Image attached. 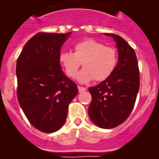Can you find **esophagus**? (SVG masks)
Segmentation results:
<instances>
[{"label":"esophagus","instance_id":"obj_1","mask_svg":"<svg viewBox=\"0 0 159 159\" xmlns=\"http://www.w3.org/2000/svg\"><path fill=\"white\" fill-rule=\"evenodd\" d=\"M78 89H79V92H80V93H81V92L85 91L86 88H84V87H82V86H78Z\"/></svg>","mask_w":159,"mask_h":159}]
</instances>
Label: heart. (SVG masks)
Returning <instances> with one entry per match:
<instances>
[{"label":"heart","instance_id":"obj_1","mask_svg":"<svg viewBox=\"0 0 159 159\" xmlns=\"http://www.w3.org/2000/svg\"><path fill=\"white\" fill-rule=\"evenodd\" d=\"M59 61L70 78L76 75L82 63L84 69L76 76L77 80L80 83H88L94 79L99 82L105 80L113 74L118 62V55L114 48L105 46L97 40L87 39L76 43L74 53H60Z\"/></svg>","mask_w":159,"mask_h":159}]
</instances>
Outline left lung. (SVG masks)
<instances>
[{
  "instance_id": "left-lung-1",
  "label": "left lung",
  "mask_w": 159,
  "mask_h": 159,
  "mask_svg": "<svg viewBox=\"0 0 159 159\" xmlns=\"http://www.w3.org/2000/svg\"><path fill=\"white\" fill-rule=\"evenodd\" d=\"M119 60L111 75L98 85L89 87L92 100L88 113L91 121L102 129H113L131 114L139 89V70L134 50L114 34Z\"/></svg>"
}]
</instances>
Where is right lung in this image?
Wrapping results in <instances>:
<instances>
[{"label": "right lung", "instance_id": "right-lung-1", "mask_svg": "<svg viewBox=\"0 0 159 159\" xmlns=\"http://www.w3.org/2000/svg\"><path fill=\"white\" fill-rule=\"evenodd\" d=\"M71 32L37 33L24 45L16 62L17 99L30 123L44 133L64 125L68 106L78 88L59 61L63 44Z\"/></svg>", "mask_w": 159, "mask_h": 159}]
</instances>
